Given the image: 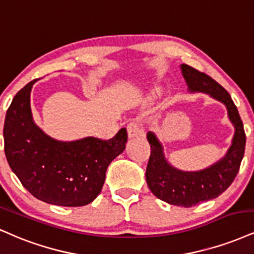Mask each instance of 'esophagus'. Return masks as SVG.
Instances as JSON below:
<instances>
[{
  "instance_id": "obj_1",
  "label": "esophagus",
  "mask_w": 254,
  "mask_h": 254,
  "mask_svg": "<svg viewBox=\"0 0 254 254\" xmlns=\"http://www.w3.org/2000/svg\"><path fill=\"white\" fill-rule=\"evenodd\" d=\"M127 132H128V138H129V139L141 138V136H144V130L140 128L139 124H138V122H135V121L128 124Z\"/></svg>"
}]
</instances>
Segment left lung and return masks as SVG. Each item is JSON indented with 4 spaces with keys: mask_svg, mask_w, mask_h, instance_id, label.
I'll use <instances>...</instances> for the list:
<instances>
[{
    "mask_svg": "<svg viewBox=\"0 0 254 254\" xmlns=\"http://www.w3.org/2000/svg\"><path fill=\"white\" fill-rule=\"evenodd\" d=\"M182 74L190 92H204L227 108L234 126V136L227 153L209 168L198 171H182L172 166L165 156L162 142L154 133H147L151 156L146 169V182L156 197L169 204L189 208L199 202L216 198L233 183L245 153L246 135L239 112L231 95L211 77L187 64L181 65Z\"/></svg>",
    "mask_w": 254,
    "mask_h": 254,
    "instance_id": "1",
    "label": "left lung"
}]
</instances>
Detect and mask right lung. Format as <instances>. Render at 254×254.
Masks as SVG:
<instances>
[{"instance_id":"1","label":"right lung","mask_w":254,"mask_h":254,"mask_svg":"<svg viewBox=\"0 0 254 254\" xmlns=\"http://www.w3.org/2000/svg\"><path fill=\"white\" fill-rule=\"evenodd\" d=\"M35 82L15 95L5 114L3 138L9 166L40 201L63 207L89 204L100 195L109 164L126 147V128L109 140L51 138L33 120L31 90Z\"/></svg>"}]
</instances>
